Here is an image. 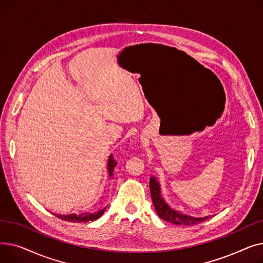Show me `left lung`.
Returning <instances> with one entry per match:
<instances>
[{
  "label": "left lung",
  "instance_id": "left-lung-1",
  "mask_svg": "<svg viewBox=\"0 0 263 263\" xmlns=\"http://www.w3.org/2000/svg\"><path fill=\"white\" fill-rule=\"evenodd\" d=\"M150 194H151V199H153L155 208L159 214V216L166 220L168 223H173L175 225H183V226H193V225H197L199 223L204 222V220L208 219L210 216H205V217H192L189 215L180 214L178 213L175 210H172L167 203L163 200L161 197V192H160V186L159 183L157 182L156 179L154 177L150 178Z\"/></svg>",
  "mask_w": 263,
  "mask_h": 263
}]
</instances>
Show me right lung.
I'll use <instances>...</instances> for the list:
<instances>
[{
    "mask_svg": "<svg viewBox=\"0 0 263 263\" xmlns=\"http://www.w3.org/2000/svg\"><path fill=\"white\" fill-rule=\"evenodd\" d=\"M117 165V162L114 160L113 156L110 155L109 159H108V163H107V170H108V174L109 177L113 176V172H114V167ZM106 208L102 209V210H98L93 213H81V214H70V215H60V214H55V216L63 219V220H67V222H72V223H82V222H89V220H95L97 218H99L103 212L105 211Z\"/></svg>",
    "mask_w": 263,
    "mask_h": 263,
    "instance_id": "add662e5",
    "label": "right lung"
}]
</instances>
